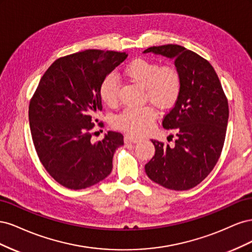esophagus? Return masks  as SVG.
<instances>
[{
	"label": "esophagus",
	"instance_id": "34e87169",
	"mask_svg": "<svg viewBox=\"0 0 252 252\" xmlns=\"http://www.w3.org/2000/svg\"><path fill=\"white\" fill-rule=\"evenodd\" d=\"M124 140H125L126 143H138V142L141 141L139 136H135V135H132V134H126Z\"/></svg>",
	"mask_w": 252,
	"mask_h": 252
}]
</instances>
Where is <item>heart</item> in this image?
Instances as JSON below:
<instances>
[{"mask_svg": "<svg viewBox=\"0 0 252 252\" xmlns=\"http://www.w3.org/2000/svg\"><path fill=\"white\" fill-rule=\"evenodd\" d=\"M126 77L145 89L146 96L158 108L167 110L178 102L182 90V77L177 67L144 59H135L124 69ZM119 83L116 77L107 75L100 85L98 94L102 102L112 107L118 102ZM156 111L149 106L127 107L114 118V126L133 134H142L151 127Z\"/></svg>", "mask_w": 252, "mask_h": 252, "instance_id": "obj_1", "label": "heart"}]
</instances>
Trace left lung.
<instances>
[{"label":"left lung","mask_w":252,"mask_h":252,"mask_svg":"<svg viewBox=\"0 0 252 252\" xmlns=\"http://www.w3.org/2000/svg\"><path fill=\"white\" fill-rule=\"evenodd\" d=\"M148 52L174 60L182 90L163 120L165 129L175 131L174 145L151 140L156 154L145 171L165 188L188 190L207 177L222 152L229 117L227 97L211 64L195 52L172 44L144 50Z\"/></svg>","instance_id":"1"}]
</instances>
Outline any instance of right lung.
Instances as JSON below:
<instances>
[{
    "mask_svg": "<svg viewBox=\"0 0 252 252\" xmlns=\"http://www.w3.org/2000/svg\"><path fill=\"white\" fill-rule=\"evenodd\" d=\"M126 52L88 49L60 58L42 77L29 104L30 131L44 168L62 186L78 190L97 184L112 170L124 145L120 132L91 142L102 110V81L124 62Z\"/></svg>",
    "mask_w": 252,
    "mask_h": 252,
    "instance_id": "1",
    "label": "right lung"
}]
</instances>
